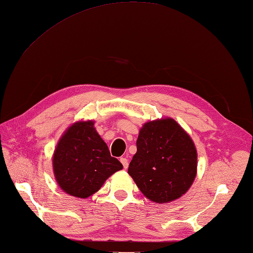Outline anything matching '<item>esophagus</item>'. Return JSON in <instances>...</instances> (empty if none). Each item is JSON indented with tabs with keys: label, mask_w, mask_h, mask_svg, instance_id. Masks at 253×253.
Masks as SVG:
<instances>
[{
	"label": "esophagus",
	"mask_w": 253,
	"mask_h": 253,
	"mask_svg": "<svg viewBox=\"0 0 253 253\" xmlns=\"http://www.w3.org/2000/svg\"><path fill=\"white\" fill-rule=\"evenodd\" d=\"M121 163L123 164V167H124L125 169H127L128 168V165H129V163H128V160L126 157H121Z\"/></svg>",
	"instance_id": "34e87169"
}]
</instances>
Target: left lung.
<instances>
[{"mask_svg":"<svg viewBox=\"0 0 253 253\" xmlns=\"http://www.w3.org/2000/svg\"><path fill=\"white\" fill-rule=\"evenodd\" d=\"M195 145L171 119L149 122L137 140L128 173L151 201L164 204L181 197L196 175Z\"/></svg>","mask_w":253,"mask_h":253,"instance_id":"obj_1","label":"left lung"}]
</instances>
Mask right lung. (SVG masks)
<instances>
[{"label":"right lung","mask_w":253,"mask_h":253,"mask_svg":"<svg viewBox=\"0 0 253 253\" xmlns=\"http://www.w3.org/2000/svg\"><path fill=\"white\" fill-rule=\"evenodd\" d=\"M52 166L61 189L80 198L99 191L111 174L123 168L111 156L91 121L76 123L68 129L57 145Z\"/></svg>","instance_id":"add662e5"}]
</instances>
